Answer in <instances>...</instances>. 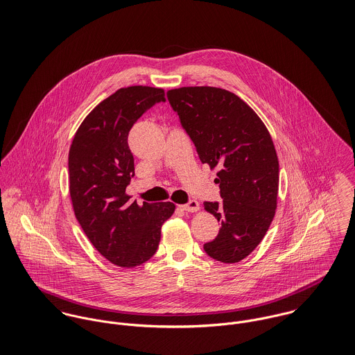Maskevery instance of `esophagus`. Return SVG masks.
Masks as SVG:
<instances>
[{
    "instance_id": "esophagus-1",
    "label": "esophagus",
    "mask_w": 355,
    "mask_h": 355,
    "mask_svg": "<svg viewBox=\"0 0 355 355\" xmlns=\"http://www.w3.org/2000/svg\"><path fill=\"white\" fill-rule=\"evenodd\" d=\"M180 207H181V210H184L187 213H195V211H198L200 209V206H199V203L196 200H189L187 205H182Z\"/></svg>"
}]
</instances>
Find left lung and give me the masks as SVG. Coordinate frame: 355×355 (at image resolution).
<instances>
[{
  "label": "left lung",
  "mask_w": 355,
  "mask_h": 355,
  "mask_svg": "<svg viewBox=\"0 0 355 355\" xmlns=\"http://www.w3.org/2000/svg\"><path fill=\"white\" fill-rule=\"evenodd\" d=\"M167 100L193 141L202 163L219 171L222 203L205 202L220 223L218 236L203 245L209 257L236 263L266 234L277 207L279 159L261 118L240 97L211 86L180 87Z\"/></svg>",
  "instance_id": "left-lung-1"
}]
</instances>
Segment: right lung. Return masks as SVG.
<instances>
[{"label": "right lung", "mask_w": 355, "mask_h": 355, "mask_svg": "<svg viewBox=\"0 0 355 355\" xmlns=\"http://www.w3.org/2000/svg\"><path fill=\"white\" fill-rule=\"evenodd\" d=\"M164 90L130 86L103 100L82 122L69 153L70 196L75 216L94 248L111 263L135 268L157 250L160 229L175 206L130 202L135 175L128 137L133 125Z\"/></svg>", "instance_id": "add662e5"}]
</instances>
